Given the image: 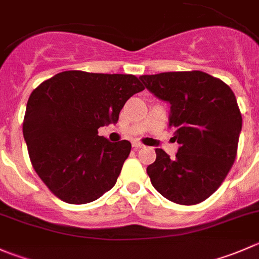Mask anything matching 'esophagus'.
I'll list each match as a JSON object with an SVG mask.
<instances>
[{
  "mask_svg": "<svg viewBox=\"0 0 259 259\" xmlns=\"http://www.w3.org/2000/svg\"><path fill=\"white\" fill-rule=\"evenodd\" d=\"M143 147H144V145H143L142 143H139V142L133 143V148H134V149H140V148H143Z\"/></svg>",
  "mask_w": 259,
  "mask_h": 259,
  "instance_id": "34e87169",
  "label": "esophagus"
}]
</instances>
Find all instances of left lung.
Wrapping results in <instances>:
<instances>
[{
	"mask_svg": "<svg viewBox=\"0 0 259 259\" xmlns=\"http://www.w3.org/2000/svg\"><path fill=\"white\" fill-rule=\"evenodd\" d=\"M144 87L170 105L180 144L176 158L155 149L147 167L153 187L169 201L195 205L219 188L237 157L242 115L230 87L200 71L140 76Z\"/></svg>",
	"mask_w": 259,
	"mask_h": 259,
	"instance_id": "obj_1",
	"label": "left lung"
}]
</instances>
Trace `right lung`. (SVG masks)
<instances>
[{"label": "right lung", "instance_id": "1", "mask_svg": "<svg viewBox=\"0 0 259 259\" xmlns=\"http://www.w3.org/2000/svg\"><path fill=\"white\" fill-rule=\"evenodd\" d=\"M143 90L133 74L66 71L31 92L22 133L35 172L55 196L81 205L114 187L132 144L109 142L97 129L116 124Z\"/></svg>", "mask_w": 259, "mask_h": 259}]
</instances>
